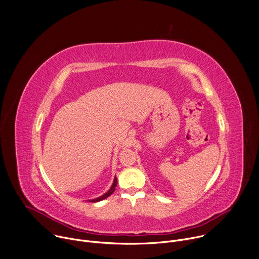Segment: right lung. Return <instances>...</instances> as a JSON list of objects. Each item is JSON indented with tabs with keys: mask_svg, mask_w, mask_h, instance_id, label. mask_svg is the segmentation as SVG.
<instances>
[{
	"mask_svg": "<svg viewBox=\"0 0 259 259\" xmlns=\"http://www.w3.org/2000/svg\"><path fill=\"white\" fill-rule=\"evenodd\" d=\"M116 187H117V178L115 177L114 182H113V185H112L111 189H110L108 192H106L104 195H102V196H100V197H98V198H96V199H92V200H90V201H92V202H98V201H101V200H103V199H106V198L109 197L112 193H114Z\"/></svg>",
	"mask_w": 259,
	"mask_h": 259,
	"instance_id": "1",
	"label": "right lung"
}]
</instances>
